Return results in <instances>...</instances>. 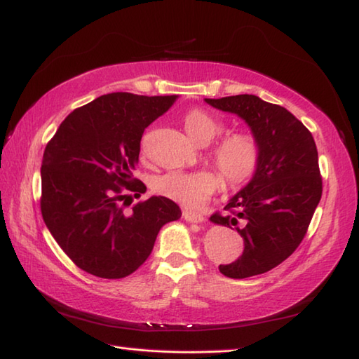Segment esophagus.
<instances>
[{
  "label": "esophagus",
  "instance_id": "1",
  "mask_svg": "<svg viewBox=\"0 0 359 359\" xmlns=\"http://www.w3.org/2000/svg\"><path fill=\"white\" fill-rule=\"evenodd\" d=\"M182 215H184V218L187 221H190V223H202V221H204V217H202L201 213L193 212V210H184Z\"/></svg>",
  "mask_w": 359,
  "mask_h": 359
}]
</instances>
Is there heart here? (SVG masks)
Here are the masks:
<instances>
[{"mask_svg":"<svg viewBox=\"0 0 359 359\" xmlns=\"http://www.w3.org/2000/svg\"><path fill=\"white\" fill-rule=\"evenodd\" d=\"M184 127L193 141L207 144L223 133L224 123L204 109H191L184 117ZM215 166L231 187L243 185L256 172L260 147L256 136L248 132L227 133L208 151ZM154 190L182 205L196 207L221 187L219 175L210 169L201 171H171L155 177Z\"/></svg>","mask_w":359,"mask_h":359,"instance_id":"1","label":"heart"}]
</instances>
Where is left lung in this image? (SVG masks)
Here are the masks:
<instances>
[{
    "label": "left lung",
    "mask_w": 359,
    "mask_h": 359,
    "mask_svg": "<svg viewBox=\"0 0 359 359\" xmlns=\"http://www.w3.org/2000/svg\"><path fill=\"white\" fill-rule=\"evenodd\" d=\"M221 111L233 113L250 126L260 147L256 172L243 190L210 221L236 227L243 252L236 262L219 265L227 278L243 279L275 269L297 250L322 198V175L314 138L284 107L242 94L205 99Z\"/></svg>",
    "instance_id": "obj_1"
}]
</instances>
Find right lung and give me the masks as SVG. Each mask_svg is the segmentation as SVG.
<instances>
[{"label": "right lung", "mask_w": 359, "mask_h": 359, "mask_svg": "<svg viewBox=\"0 0 359 359\" xmlns=\"http://www.w3.org/2000/svg\"><path fill=\"white\" fill-rule=\"evenodd\" d=\"M177 95H100L72 111L45 147L41 212L51 236L78 269L105 279L132 275L146 262L161 226L180 218L165 196L123 210V191H146L133 179L146 127Z\"/></svg>", "instance_id": "add662e5"}]
</instances>
